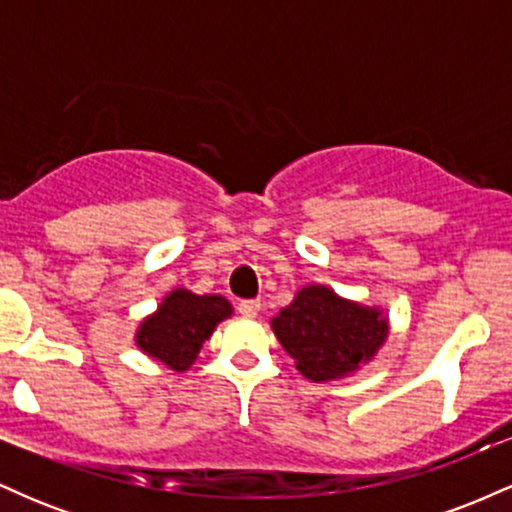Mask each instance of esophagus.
Segmentation results:
<instances>
[{"label":"esophagus","instance_id":"34e87169","mask_svg":"<svg viewBox=\"0 0 512 512\" xmlns=\"http://www.w3.org/2000/svg\"><path fill=\"white\" fill-rule=\"evenodd\" d=\"M238 313L243 317H257V313H260V301L238 303Z\"/></svg>","mask_w":512,"mask_h":512}]
</instances>
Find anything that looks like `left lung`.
Returning a JSON list of instances; mask_svg holds the SVG:
<instances>
[{"label":"left lung","mask_w":512,"mask_h":512,"mask_svg":"<svg viewBox=\"0 0 512 512\" xmlns=\"http://www.w3.org/2000/svg\"><path fill=\"white\" fill-rule=\"evenodd\" d=\"M286 354L313 383L344 378L370 361L387 337L380 310L344 301L327 286H305L272 320Z\"/></svg>","instance_id":"1"}]
</instances>
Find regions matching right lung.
Returning a JSON list of instances; mask_svg holds the SVG:
<instances>
[{
    "label": "right lung",
    "mask_w": 512,
    "mask_h": 512,
    "mask_svg": "<svg viewBox=\"0 0 512 512\" xmlns=\"http://www.w3.org/2000/svg\"><path fill=\"white\" fill-rule=\"evenodd\" d=\"M231 313V303L223 296H197L187 289H175L142 322L137 346L168 368L187 370L216 325Z\"/></svg>",
    "instance_id": "1"
}]
</instances>
